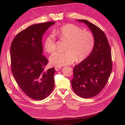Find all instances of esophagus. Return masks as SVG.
Returning <instances> with one entry per match:
<instances>
[{
    "instance_id": "esophagus-1",
    "label": "esophagus",
    "mask_w": 125,
    "mask_h": 125,
    "mask_svg": "<svg viewBox=\"0 0 125 125\" xmlns=\"http://www.w3.org/2000/svg\"><path fill=\"white\" fill-rule=\"evenodd\" d=\"M61 69V67H60V66H55V69L56 71H58V70H60Z\"/></svg>"
}]
</instances>
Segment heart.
Wrapping results in <instances>:
<instances>
[{"mask_svg":"<svg viewBox=\"0 0 125 125\" xmlns=\"http://www.w3.org/2000/svg\"><path fill=\"white\" fill-rule=\"evenodd\" d=\"M61 40L68 41L66 51L56 52L50 57V62L56 66L69 65L74 62H81L89 56L95 44V38L90 31H83L82 28L74 24H69L61 26L55 31ZM47 52L52 53L56 50L55 37L53 34L47 35L44 42Z\"/></svg>","mask_w":125,"mask_h":125,"instance_id":"obj_1","label":"heart"}]
</instances>
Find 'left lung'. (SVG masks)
I'll list each match as a JSON object with an SVG mask.
<instances>
[{
  "mask_svg": "<svg viewBox=\"0 0 125 125\" xmlns=\"http://www.w3.org/2000/svg\"><path fill=\"white\" fill-rule=\"evenodd\" d=\"M77 21L87 25L95 38L92 52L87 58L74 66V76L71 81L76 94L87 99L99 94L107 83L112 71L111 52L103 31L87 20Z\"/></svg>",
  "mask_w": 125,
  "mask_h": 125,
  "instance_id": "1",
  "label": "left lung"
}]
</instances>
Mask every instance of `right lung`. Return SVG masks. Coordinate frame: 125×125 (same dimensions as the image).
Segmentation results:
<instances>
[{
	"mask_svg": "<svg viewBox=\"0 0 125 125\" xmlns=\"http://www.w3.org/2000/svg\"><path fill=\"white\" fill-rule=\"evenodd\" d=\"M54 21L32 25L20 32L10 46L11 72L18 86L35 100L46 98L54 87V68L45 70L48 60L43 54L42 38Z\"/></svg>",
	"mask_w": 125,
	"mask_h": 125,
	"instance_id": "add662e5",
	"label": "right lung"
}]
</instances>
